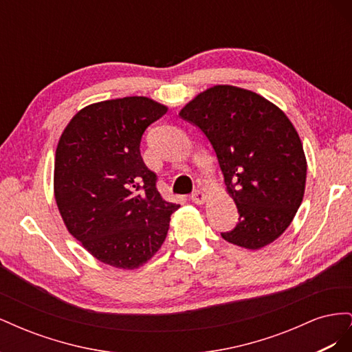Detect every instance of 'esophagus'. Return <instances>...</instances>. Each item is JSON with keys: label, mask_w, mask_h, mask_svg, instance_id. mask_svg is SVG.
Listing matches in <instances>:
<instances>
[{"label": "esophagus", "mask_w": 352, "mask_h": 352, "mask_svg": "<svg viewBox=\"0 0 352 352\" xmlns=\"http://www.w3.org/2000/svg\"><path fill=\"white\" fill-rule=\"evenodd\" d=\"M190 199H192L195 204H204V202L207 201V194L198 189V190H195L192 195H190Z\"/></svg>", "instance_id": "esophagus-1"}]
</instances>
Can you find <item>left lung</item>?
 Returning a JSON list of instances; mask_svg holds the SVG:
<instances>
[{
	"instance_id": "1",
	"label": "left lung",
	"mask_w": 352,
	"mask_h": 352,
	"mask_svg": "<svg viewBox=\"0 0 352 352\" xmlns=\"http://www.w3.org/2000/svg\"><path fill=\"white\" fill-rule=\"evenodd\" d=\"M214 148L226 192L236 204V228L221 238L245 250L278 239L300 208L307 158L292 122L250 89L214 85L179 111Z\"/></svg>"
}]
</instances>
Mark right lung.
Here are the masks:
<instances>
[{
	"label": "right lung",
	"mask_w": 352,
	"mask_h": 352,
	"mask_svg": "<svg viewBox=\"0 0 352 352\" xmlns=\"http://www.w3.org/2000/svg\"><path fill=\"white\" fill-rule=\"evenodd\" d=\"M167 113L148 97L94 102L63 131L54 162V197L73 238L98 261L135 270L162 248L180 207L160 197L141 157L145 129Z\"/></svg>",
	"instance_id": "right-lung-1"
}]
</instances>
